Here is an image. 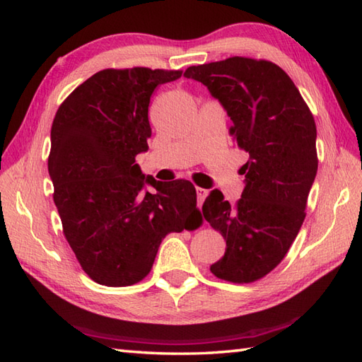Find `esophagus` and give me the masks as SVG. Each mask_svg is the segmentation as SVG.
I'll use <instances>...</instances> for the list:
<instances>
[{"label":"esophagus","mask_w":362,"mask_h":362,"mask_svg":"<svg viewBox=\"0 0 362 362\" xmlns=\"http://www.w3.org/2000/svg\"><path fill=\"white\" fill-rule=\"evenodd\" d=\"M196 193H197V202H199V206H202V204H204V201H205L206 194H209V189L201 188V187H196Z\"/></svg>","instance_id":"1"}]
</instances>
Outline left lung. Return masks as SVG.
Wrapping results in <instances>:
<instances>
[{
    "mask_svg": "<svg viewBox=\"0 0 362 362\" xmlns=\"http://www.w3.org/2000/svg\"><path fill=\"white\" fill-rule=\"evenodd\" d=\"M183 76L218 99L233 122L230 135L249 153L236 205L213 189L202 206L227 244L210 271L232 283L257 281L281 263L303 224L317 173L316 122L289 76L267 60L228 57Z\"/></svg>",
    "mask_w": 362,
    "mask_h": 362,
    "instance_id": "left-lung-1",
    "label": "left lung"
}]
</instances>
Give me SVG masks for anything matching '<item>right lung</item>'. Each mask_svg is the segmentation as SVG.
<instances>
[{
    "instance_id": "right-lung-1",
    "label": "right lung",
    "mask_w": 362,
    "mask_h": 362,
    "mask_svg": "<svg viewBox=\"0 0 362 362\" xmlns=\"http://www.w3.org/2000/svg\"><path fill=\"white\" fill-rule=\"evenodd\" d=\"M180 76L144 66L98 71L54 117L48 158L54 204L79 264L99 284L143 280L163 238L193 228L201 214L189 180L158 182L135 163L148 151L153 90Z\"/></svg>"
}]
</instances>
